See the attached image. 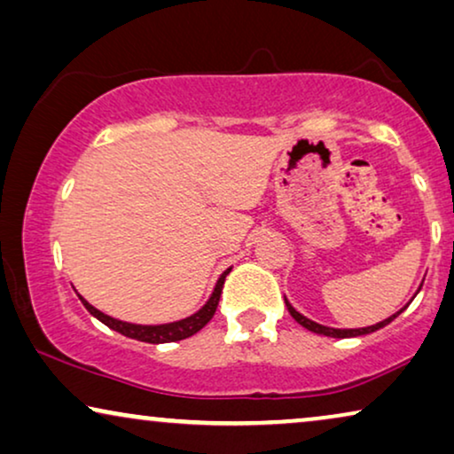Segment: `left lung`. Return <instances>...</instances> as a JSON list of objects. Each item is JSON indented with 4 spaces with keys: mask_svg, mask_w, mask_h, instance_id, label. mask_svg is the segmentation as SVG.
<instances>
[{
    "mask_svg": "<svg viewBox=\"0 0 454 454\" xmlns=\"http://www.w3.org/2000/svg\"><path fill=\"white\" fill-rule=\"evenodd\" d=\"M285 303H287V309H289V314L294 316L295 318V322L297 325H301L303 328H308V331H312V333H316V334H325V337H333V339H349V337H362V334H370V333H376V331H380V328H384L387 325H390V322H393L396 316H399L401 312H396V314H393L390 316V318H387V320H382V322H378V325H374V326H368V328H328V326H322V325H318V322H312V320H308L306 316H301L300 312H297V309L291 306V303L287 301V297H285Z\"/></svg>",
    "mask_w": 454,
    "mask_h": 454,
    "instance_id": "left-lung-1",
    "label": "left lung"
}]
</instances>
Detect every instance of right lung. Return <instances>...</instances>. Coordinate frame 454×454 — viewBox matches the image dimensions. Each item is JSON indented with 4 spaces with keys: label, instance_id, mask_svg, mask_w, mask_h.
Here are the masks:
<instances>
[{
    "label": "right lung",
    "instance_id": "1",
    "mask_svg": "<svg viewBox=\"0 0 454 454\" xmlns=\"http://www.w3.org/2000/svg\"><path fill=\"white\" fill-rule=\"evenodd\" d=\"M229 270H231V269H227L221 275L219 283H216V287L213 291V295H210V300L207 301V306H204L202 309H198V312L194 316H190V318H184L179 322H171V325H160V326L129 325V322L115 320V318H111V316H105L103 312H98L97 308H92L89 301L82 300V297H80V300H82L84 308L89 309V312L95 316L97 320H101L103 325L114 328V331L123 334V337L142 340V343H153V345L176 343V340L192 337V334L202 331V328L208 325L210 318H213L215 312H216V306H219V300H221V294H223V285H225V277L229 275Z\"/></svg>",
    "mask_w": 454,
    "mask_h": 454
}]
</instances>
